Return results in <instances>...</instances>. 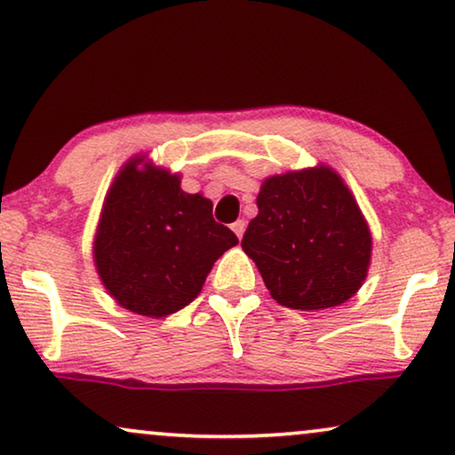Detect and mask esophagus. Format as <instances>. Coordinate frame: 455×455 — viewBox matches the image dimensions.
I'll list each match as a JSON object with an SVG mask.
<instances>
[{"instance_id":"34e87169","label":"esophagus","mask_w":455,"mask_h":455,"mask_svg":"<svg viewBox=\"0 0 455 455\" xmlns=\"http://www.w3.org/2000/svg\"><path fill=\"white\" fill-rule=\"evenodd\" d=\"M232 229H234V234L238 235V240H242L243 232H246V221H243V220L234 221V223H232Z\"/></svg>"}]
</instances>
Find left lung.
I'll return each mask as SVG.
<instances>
[{"mask_svg":"<svg viewBox=\"0 0 455 455\" xmlns=\"http://www.w3.org/2000/svg\"><path fill=\"white\" fill-rule=\"evenodd\" d=\"M256 205L242 250L276 304L314 312L359 291L370 271L371 232L337 170L318 164L268 176Z\"/></svg>","mask_w":455,"mask_h":455,"instance_id":"1","label":"left lung"}]
</instances>
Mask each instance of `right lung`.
<instances>
[{"instance_id": "1", "label": "right lung", "mask_w": 455, "mask_h": 455, "mask_svg": "<svg viewBox=\"0 0 455 455\" xmlns=\"http://www.w3.org/2000/svg\"><path fill=\"white\" fill-rule=\"evenodd\" d=\"M213 203L180 188V174L146 154L118 170L104 199L92 256L104 289L118 306L166 318L188 306L215 260L238 243L213 220Z\"/></svg>"}]
</instances>
